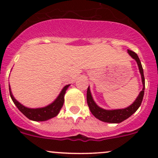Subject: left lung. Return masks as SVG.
Listing matches in <instances>:
<instances>
[{
	"mask_svg": "<svg viewBox=\"0 0 158 158\" xmlns=\"http://www.w3.org/2000/svg\"><path fill=\"white\" fill-rule=\"evenodd\" d=\"M128 53L131 56L132 59L136 61L138 64V69H139L140 74L141 76V82H142L143 89L140 92L139 95L136 98V99L134 101V102L128 107L125 108V109H105L99 107L98 105L94 101L93 97H92V93L90 91V87H88L87 89V103L90 111L92 114L95 116L96 118L102 122H107V123L112 124H118L122 122L123 121L126 120L131 115L134 114L138 108L141 106V102H142L143 97L144 94V88H145V82H144V71H143L142 66H141V61L138 58V55L135 52L128 49Z\"/></svg>",
	"mask_w": 158,
	"mask_h": 158,
	"instance_id": "left-lung-1",
	"label": "left lung"
}]
</instances>
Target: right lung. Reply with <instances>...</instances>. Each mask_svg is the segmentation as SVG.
<instances>
[{"mask_svg":"<svg viewBox=\"0 0 158 158\" xmlns=\"http://www.w3.org/2000/svg\"><path fill=\"white\" fill-rule=\"evenodd\" d=\"M69 85L70 84L65 85L61 92H60L58 96L56 97V98L52 103L49 104L48 106H44V107L36 108V109L26 107L20 102H19L13 95L10 85H9V90H10V95L12 101L14 102L17 109L20 110L27 118H28L30 120L35 121V122H44V121H47L56 117L60 113V110L63 106V103H64V95Z\"/></svg>","mask_w":158,"mask_h":158,"instance_id":"1","label":"right lung"}]
</instances>
